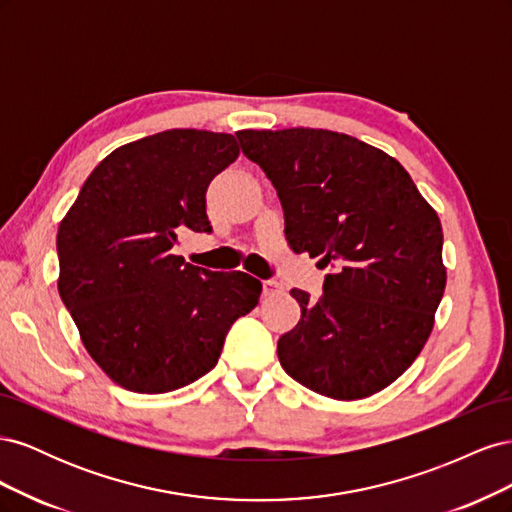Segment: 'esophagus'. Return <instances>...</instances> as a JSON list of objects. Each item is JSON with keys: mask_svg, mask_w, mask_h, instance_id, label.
<instances>
[{"mask_svg": "<svg viewBox=\"0 0 512 512\" xmlns=\"http://www.w3.org/2000/svg\"><path fill=\"white\" fill-rule=\"evenodd\" d=\"M262 292H265V297H275V294L282 292V286L273 280H265L262 282Z\"/></svg>", "mask_w": 512, "mask_h": 512, "instance_id": "esophagus-1", "label": "esophagus"}]
</instances>
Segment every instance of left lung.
<instances>
[{
	"label": "left lung",
	"instance_id": "8db88e82",
	"mask_svg": "<svg viewBox=\"0 0 512 512\" xmlns=\"http://www.w3.org/2000/svg\"><path fill=\"white\" fill-rule=\"evenodd\" d=\"M280 196L286 241L333 271L322 294H290L297 327L280 337L286 374L331 399L386 389L421 354L446 286L442 224L389 153L331 130H241Z\"/></svg>",
	"mask_w": 512,
	"mask_h": 512
}]
</instances>
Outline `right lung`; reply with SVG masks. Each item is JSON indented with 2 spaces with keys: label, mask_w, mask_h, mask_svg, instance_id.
Wrapping results in <instances>:
<instances>
[{
  "label": "right lung",
  "mask_w": 512,
  "mask_h": 512,
  "mask_svg": "<svg viewBox=\"0 0 512 512\" xmlns=\"http://www.w3.org/2000/svg\"><path fill=\"white\" fill-rule=\"evenodd\" d=\"M237 156L232 134L145 136L94 168L59 224V297L91 359L123 389L156 395L205 376L232 322L258 305L252 275L170 254L185 228L211 232L207 188Z\"/></svg>",
  "instance_id": "add662e5"
}]
</instances>
